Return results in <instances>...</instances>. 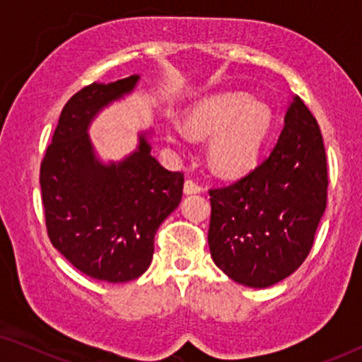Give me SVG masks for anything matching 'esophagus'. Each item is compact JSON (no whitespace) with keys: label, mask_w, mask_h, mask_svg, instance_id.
<instances>
[{"label":"esophagus","mask_w":362,"mask_h":362,"mask_svg":"<svg viewBox=\"0 0 362 362\" xmlns=\"http://www.w3.org/2000/svg\"><path fill=\"white\" fill-rule=\"evenodd\" d=\"M202 187L194 182L192 180H186L185 181V194H197V192H201Z\"/></svg>","instance_id":"esophagus-1"}]
</instances>
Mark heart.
Segmentation results:
<instances>
[{"instance_id": "1", "label": "heart", "mask_w": 362, "mask_h": 362, "mask_svg": "<svg viewBox=\"0 0 362 362\" xmlns=\"http://www.w3.org/2000/svg\"><path fill=\"white\" fill-rule=\"evenodd\" d=\"M274 127V112L265 102L245 92H224L206 97L187 112L185 130L196 138H211L207 161L222 176H242L259 161ZM171 145L180 143L168 132Z\"/></svg>"}]
</instances>
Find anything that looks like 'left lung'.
I'll list each match as a JSON object with an SVG mask.
<instances>
[{
    "mask_svg": "<svg viewBox=\"0 0 362 362\" xmlns=\"http://www.w3.org/2000/svg\"><path fill=\"white\" fill-rule=\"evenodd\" d=\"M326 153L320 127L298 95L269 158L234 185L211 189L214 264L237 284L267 288L308 257L326 209Z\"/></svg>",
    "mask_w": 362,
    "mask_h": 362,
    "instance_id": "8db88e82",
    "label": "left lung"
}]
</instances>
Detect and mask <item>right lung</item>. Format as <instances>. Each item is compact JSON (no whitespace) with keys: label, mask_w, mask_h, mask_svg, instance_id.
<instances>
[{"label":"right lung","mask_w":362,"mask_h":362,"mask_svg":"<svg viewBox=\"0 0 362 362\" xmlns=\"http://www.w3.org/2000/svg\"><path fill=\"white\" fill-rule=\"evenodd\" d=\"M140 76L93 82L62 108L41 163V191L52 245L82 274L123 284L146 272L155 234L180 206L182 173L151 156V130L120 161L97 156L88 127L103 108L135 90Z\"/></svg>","instance_id":"1"}]
</instances>
